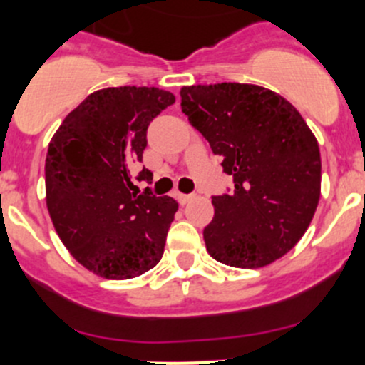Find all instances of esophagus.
Returning a JSON list of instances; mask_svg holds the SVG:
<instances>
[{"instance_id":"34e87169","label":"esophagus","mask_w":365,"mask_h":365,"mask_svg":"<svg viewBox=\"0 0 365 365\" xmlns=\"http://www.w3.org/2000/svg\"><path fill=\"white\" fill-rule=\"evenodd\" d=\"M176 197H178V203L180 205H187L190 200H192L194 196H192V194H178V196H176Z\"/></svg>"}]
</instances>
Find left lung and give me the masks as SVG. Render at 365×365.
<instances>
[{"label": "left lung", "mask_w": 365, "mask_h": 365, "mask_svg": "<svg viewBox=\"0 0 365 365\" xmlns=\"http://www.w3.org/2000/svg\"><path fill=\"white\" fill-rule=\"evenodd\" d=\"M182 111L233 176L230 194L212 196L215 215L205 227L213 259L261 268L304 237L322 190L318 141L281 95L254 84L183 86Z\"/></svg>", "instance_id": "8db88e82"}]
</instances>
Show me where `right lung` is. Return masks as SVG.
Wrapping results in <instances>:
<instances>
[{"mask_svg": "<svg viewBox=\"0 0 365 365\" xmlns=\"http://www.w3.org/2000/svg\"><path fill=\"white\" fill-rule=\"evenodd\" d=\"M175 102L153 86L106 88L88 95L53 135L46 159L47 210L61 242L106 279L138 277L155 267L178 203L134 190L150 121ZM143 168L135 180H152Z\"/></svg>", "mask_w": 365, "mask_h": 365, "instance_id": "obj_1", "label": "right lung"}]
</instances>
